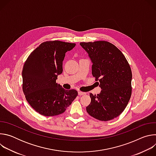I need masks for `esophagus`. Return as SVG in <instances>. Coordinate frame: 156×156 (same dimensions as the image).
I'll return each mask as SVG.
<instances>
[{
	"instance_id": "obj_1",
	"label": "esophagus",
	"mask_w": 156,
	"mask_h": 156,
	"mask_svg": "<svg viewBox=\"0 0 156 156\" xmlns=\"http://www.w3.org/2000/svg\"><path fill=\"white\" fill-rule=\"evenodd\" d=\"M85 94H86V93H84V92H82V91H78V95L79 96H82V95H84Z\"/></svg>"
}]
</instances>
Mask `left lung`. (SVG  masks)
Masks as SVG:
<instances>
[{"label": "left lung", "mask_w": 156, "mask_h": 156, "mask_svg": "<svg viewBox=\"0 0 156 156\" xmlns=\"http://www.w3.org/2000/svg\"><path fill=\"white\" fill-rule=\"evenodd\" d=\"M92 63V75L98 81L101 91L90 93L91 101L87 112L101 121L119 116L131 95L132 73L122 52L114 44L105 41L81 42Z\"/></svg>", "instance_id": "obj_1"}]
</instances>
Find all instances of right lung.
I'll list each match as a JSON object with an SVG mask.
<instances>
[{
	"label": "right lung",
	"instance_id": "right-lung-1",
	"mask_svg": "<svg viewBox=\"0 0 156 156\" xmlns=\"http://www.w3.org/2000/svg\"><path fill=\"white\" fill-rule=\"evenodd\" d=\"M76 44L60 41L42 42L25 62L23 91L28 102L37 113L54 116L63 113L78 96L75 90H65L56 83L63 72L65 53Z\"/></svg>",
	"mask_w": 156,
	"mask_h": 156
}]
</instances>
